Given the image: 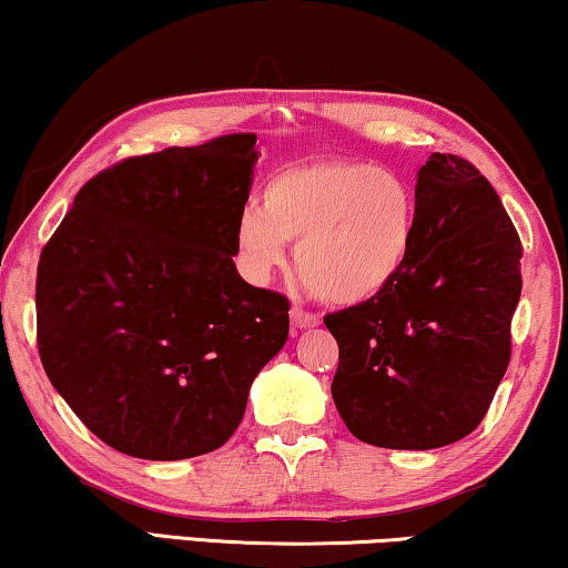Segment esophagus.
Segmentation results:
<instances>
[{
    "label": "esophagus",
    "mask_w": 568,
    "mask_h": 568,
    "mask_svg": "<svg viewBox=\"0 0 568 568\" xmlns=\"http://www.w3.org/2000/svg\"><path fill=\"white\" fill-rule=\"evenodd\" d=\"M290 317H292V325H294L296 329H307V327H317V325H320L317 314H312V312H307V310L296 307V304L290 310Z\"/></svg>",
    "instance_id": "esophagus-1"
}]
</instances>
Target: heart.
<instances>
[{
    "label": "heart",
    "instance_id": "heart-1",
    "mask_svg": "<svg viewBox=\"0 0 568 568\" xmlns=\"http://www.w3.org/2000/svg\"><path fill=\"white\" fill-rule=\"evenodd\" d=\"M418 229L416 190L404 174L361 160H317L276 170L261 190V211L246 207L235 243L251 274L284 264L335 307H361L396 282L412 261Z\"/></svg>",
    "mask_w": 568,
    "mask_h": 568
}]
</instances>
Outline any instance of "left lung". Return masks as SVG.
<instances>
[{
    "label": "left lung",
    "instance_id": "left-lung-1",
    "mask_svg": "<svg viewBox=\"0 0 568 568\" xmlns=\"http://www.w3.org/2000/svg\"><path fill=\"white\" fill-rule=\"evenodd\" d=\"M408 266L378 300L325 317L339 347L333 398L353 436L436 449L483 422L510 363L520 235L473 162L434 152L416 178Z\"/></svg>",
    "mask_w": 568,
    "mask_h": 568
}]
</instances>
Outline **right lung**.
I'll return each instance as SVG.
<instances>
[{
  "label": "right lung",
  "instance_id": "right-lung-1",
  "mask_svg": "<svg viewBox=\"0 0 568 568\" xmlns=\"http://www.w3.org/2000/svg\"><path fill=\"white\" fill-rule=\"evenodd\" d=\"M256 134L126 156L78 190L40 254L42 368L73 414L139 459L223 447L290 300L235 272Z\"/></svg>",
  "mask_w": 568,
  "mask_h": 568
}]
</instances>
